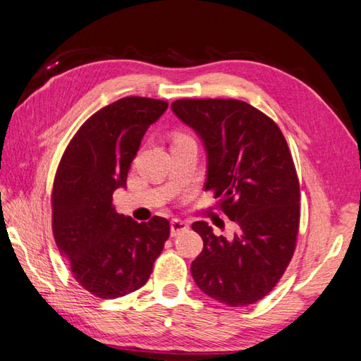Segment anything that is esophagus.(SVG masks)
Listing matches in <instances>:
<instances>
[{"instance_id":"obj_1","label":"esophagus","mask_w":361,"mask_h":361,"mask_svg":"<svg viewBox=\"0 0 361 361\" xmlns=\"http://www.w3.org/2000/svg\"><path fill=\"white\" fill-rule=\"evenodd\" d=\"M189 228V225L185 221H180V219H172L171 222V235L176 236L180 235V233L186 231Z\"/></svg>"}]
</instances>
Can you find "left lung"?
I'll list each match as a JSON object with an SVG mask.
<instances>
[{"instance_id":"obj_1","label":"left lung","mask_w":361,"mask_h":361,"mask_svg":"<svg viewBox=\"0 0 361 361\" xmlns=\"http://www.w3.org/2000/svg\"><path fill=\"white\" fill-rule=\"evenodd\" d=\"M173 114L207 150L204 190L238 225L233 239L192 224L203 250L190 264L202 291L230 307L255 303L272 291L293 258L300 221L298 173L280 128L241 100H176Z\"/></svg>"}]
</instances>
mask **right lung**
I'll return each mask as SVG.
<instances>
[{"label": "right lung", "mask_w": 361, "mask_h": 361, "mask_svg": "<svg viewBox=\"0 0 361 361\" xmlns=\"http://www.w3.org/2000/svg\"><path fill=\"white\" fill-rule=\"evenodd\" d=\"M169 103L125 97L104 106L70 140L53 185V235L75 280L100 299L142 288L171 235L164 217L137 224L118 214L112 194L126 188L148 126Z\"/></svg>", "instance_id": "1"}]
</instances>
